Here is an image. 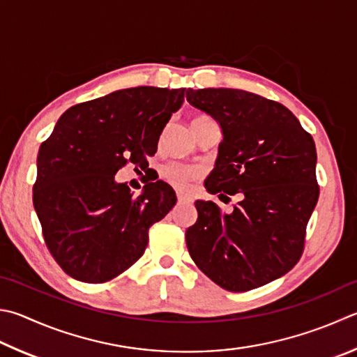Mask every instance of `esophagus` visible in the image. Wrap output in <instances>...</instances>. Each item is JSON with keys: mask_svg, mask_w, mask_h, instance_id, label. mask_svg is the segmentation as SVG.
<instances>
[{"mask_svg": "<svg viewBox=\"0 0 357 357\" xmlns=\"http://www.w3.org/2000/svg\"><path fill=\"white\" fill-rule=\"evenodd\" d=\"M176 197H178V201H179V203H183V201H187V199H189V195H187V193H184V192H178V193H176Z\"/></svg>", "mask_w": 357, "mask_h": 357, "instance_id": "34e87169", "label": "esophagus"}]
</instances>
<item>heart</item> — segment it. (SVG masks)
Instances as JSON below:
<instances>
[{"label":"heart","mask_w":357,"mask_h":357,"mask_svg":"<svg viewBox=\"0 0 357 357\" xmlns=\"http://www.w3.org/2000/svg\"><path fill=\"white\" fill-rule=\"evenodd\" d=\"M209 119V116H197L193 121H199ZM192 121V123H193ZM201 176V168L197 165H189V164H181V162H173V164L167 165L164 168V178L170 183L172 185L178 187V189H185L192 181H197Z\"/></svg>","instance_id":"b5f03b06"}]
</instances>
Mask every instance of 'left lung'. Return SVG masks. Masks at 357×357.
<instances>
[{"label": "left lung", "instance_id": "8db88e82", "mask_svg": "<svg viewBox=\"0 0 357 357\" xmlns=\"http://www.w3.org/2000/svg\"><path fill=\"white\" fill-rule=\"evenodd\" d=\"M187 101L222 126L218 158L204 187L241 201L225 213L197 201L198 220L185 231L197 267L220 287L248 291L295 267L319 201L312 135L281 102L238 89L187 90Z\"/></svg>", "mask_w": 357, "mask_h": 357}]
</instances>
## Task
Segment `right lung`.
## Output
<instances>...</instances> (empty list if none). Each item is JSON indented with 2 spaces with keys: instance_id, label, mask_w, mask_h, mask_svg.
<instances>
[{
  "instance_id": "right-lung-1",
  "label": "right lung",
  "mask_w": 357,
  "mask_h": 357,
  "mask_svg": "<svg viewBox=\"0 0 357 357\" xmlns=\"http://www.w3.org/2000/svg\"><path fill=\"white\" fill-rule=\"evenodd\" d=\"M185 89L132 87L71 106L42 142L32 203L47 248L71 278L114 280L139 261L148 231L176 204L164 181L134 197L114 174L148 165Z\"/></svg>"
}]
</instances>
